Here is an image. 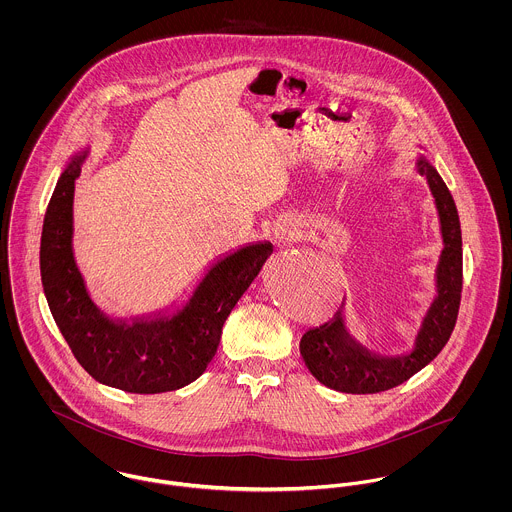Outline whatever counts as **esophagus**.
Listing matches in <instances>:
<instances>
[{
    "mask_svg": "<svg viewBox=\"0 0 512 512\" xmlns=\"http://www.w3.org/2000/svg\"><path fill=\"white\" fill-rule=\"evenodd\" d=\"M272 234H274V240H276L278 244L286 246V244H290V242H293V240L297 238L299 232H297V224H295L293 220L286 219L280 220V222L274 224Z\"/></svg>",
    "mask_w": 512,
    "mask_h": 512,
    "instance_id": "obj_1",
    "label": "esophagus"
}]
</instances>
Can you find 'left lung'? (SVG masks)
I'll return each mask as SVG.
<instances>
[{"label": "left lung", "mask_w": 512, "mask_h": 512, "mask_svg": "<svg viewBox=\"0 0 512 512\" xmlns=\"http://www.w3.org/2000/svg\"><path fill=\"white\" fill-rule=\"evenodd\" d=\"M418 149L414 165L428 181L438 211L439 234L443 242L434 272L436 293L420 319L412 347L400 355L374 353L351 333L345 305L347 299L331 321L307 329L301 335L299 353L309 372L331 390L347 394H376L406 382L438 357L455 327L463 282L459 215L438 169L422 151L424 147L418 146Z\"/></svg>", "instance_id": "obj_1"}]
</instances>
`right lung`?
Instances as JSON below:
<instances>
[{
    "instance_id": "right-lung-1",
    "label": "right lung",
    "mask_w": 512,
    "mask_h": 512,
    "mask_svg": "<svg viewBox=\"0 0 512 512\" xmlns=\"http://www.w3.org/2000/svg\"><path fill=\"white\" fill-rule=\"evenodd\" d=\"M88 155L90 146L71 155L43 222L41 282L49 309L76 361L100 384L132 394L179 390L213 361L226 317L274 246L256 240L222 252L167 305L106 313L74 258V183Z\"/></svg>"
}]
</instances>
